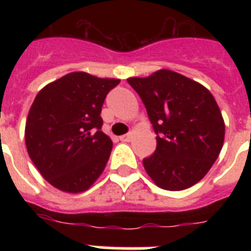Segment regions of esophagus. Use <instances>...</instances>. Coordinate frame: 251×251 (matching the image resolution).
<instances>
[{
    "label": "esophagus",
    "mask_w": 251,
    "mask_h": 251,
    "mask_svg": "<svg viewBox=\"0 0 251 251\" xmlns=\"http://www.w3.org/2000/svg\"><path fill=\"white\" fill-rule=\"evenodd\" d=\"M120 141H121V142H130V141H131V134H125V135H121V137H120Z\"/></svg>",
    "instance_id": "1"
}]
</instances>
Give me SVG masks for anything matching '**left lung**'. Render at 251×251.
<instances>
[{"label":"left lung","instance_id":"left-lung-1","mask_svg":"<svg viewBox=\"0 0 251 251\" xmlns=\"http://www.w3.org/2000/svg\"><path fill=\"white\" fill-rule=\"evenodd\" d=\"M156 134V150L143 159L157 186L178 191L206 176L224 143L226 125L214 96L202 84L172 70L129 78Z\"/></svg>","mask_w":251,"mask_h":251}]
</instances>
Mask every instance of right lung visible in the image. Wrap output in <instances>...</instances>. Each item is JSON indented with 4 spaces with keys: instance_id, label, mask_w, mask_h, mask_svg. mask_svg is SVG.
<instances>
[{
    "instance_id": "1",
    "label": "right lung",
    "mask_w": 251,
    "mask_h": 251,
    "mask_svg": "<svg viewBox=\"0 0 251 251\" xmlns=\"http://www.w3.org/2000/svg\"><path fill=\"white\" fill-rule=\"evenodd\" d=\"M120 79L74 72L36 95L25 122L27 151L41 176L68 193L87 190L105 168L113 143L101 131L102 102Z\"/></svg>"
}]
</instances>
